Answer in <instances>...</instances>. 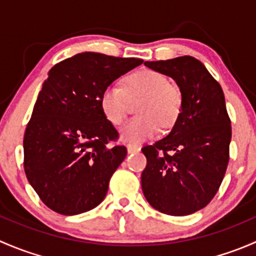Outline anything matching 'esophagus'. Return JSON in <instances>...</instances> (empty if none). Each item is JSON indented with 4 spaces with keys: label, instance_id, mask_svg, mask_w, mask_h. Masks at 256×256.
<instances>
[{
    "label": "esophagus",
    "instance_id": "34e87169",
    "mask_svg": "<svg viewBox=\"0 0 256 256\" xmlns=\"http://www.w3.org/2000/svg\"><path fill=\"white\" fill-rule=\"evenodd\" d=\"M128 154H134V152H138L141 150V147L140 146H138V144H128Z\"/></svg>",
    "mask_w": 256,
    "mask_h": 256
}]
</instances>
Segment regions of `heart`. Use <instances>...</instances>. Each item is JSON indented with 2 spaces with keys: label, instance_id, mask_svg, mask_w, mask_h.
Masks as SVG:
<instances>
[{
  "label": "heart",
  "instance_id": "1",
  "mask_svg": "<svg viewBox=\"0 0 256 256\" xmlns=\"http://www.w3.org/2000/svg\"><path fill=\"white\" fill-rule=\"evenodd\" d=\"M136 112L140 116L131 118L121 128V138L138 144L152 138L160 131L172 128L180 118L183 106L180 88L164 73L144 69L128 74L122 86H108L102 92L100 106L106 120L114 126L125 121L131 102L138 100Z\"/></svg>",
  "mask_w": 256,
  "mask_h": 256
}]
</instances>
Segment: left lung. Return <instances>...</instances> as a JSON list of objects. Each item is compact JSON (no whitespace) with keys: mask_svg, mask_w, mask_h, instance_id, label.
I'll list each match as a JSON object with an SVG mask.
<instances>
[{"mask_svg":"<svg viewBox=\"0 0 256 256\" xmlns=\"http://www.w3.org/2000/svg\"><path fill=\"white\" fill-rule=\"evenodd\" d=\"M144 66L176 80L183 106L171 132L142 148V192L161 213L188 216L213 200L228 167L232 126L223 90L193 56Z\"/></svg>","mask_w":256,"mask_h":256,"instance_id":"obj_1","label":"left lung"}]
</instances>
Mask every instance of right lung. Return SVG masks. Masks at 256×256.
Here are the masks:
<instances>
[{"instance_id":"1","label":"right lung","mask_w":256,"mask_h":256,"mask_svg":"<svg viewBox=\"0 0 256 256\" xmlns=\"http://www.w3.org/2000/svg\"><path fill=\"white\" fill-rule=\"evenodd\" d=\"M142 59L85 52L49 70L23 138L26 176L40 200L63 216L102 202L128 150L100 106L102 94Z\"/></svg>"}]
</instances>
